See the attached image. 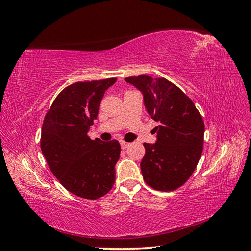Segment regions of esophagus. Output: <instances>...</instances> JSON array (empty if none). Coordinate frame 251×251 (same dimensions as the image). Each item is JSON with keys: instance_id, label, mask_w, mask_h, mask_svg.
<instances>
[{"instance_id": "34e87169", "label": "esophagus", "mask_w": 251, "mask_h": 251, "mask_svg": "<svg viewBox=\"0 0 251 251\" xmlns=\"http://www.w3.org/2000/svg\"><path fill=\"white\" fill-rule=\"evenodd\" d=\"M120 144H121L122 149H126L128 146H129V143L124 142V141H121V142H120Z\"/></svg>"}]
</instances>
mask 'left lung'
<instances>
[{"label":"left lung","instance_id":"1","mask_svg":"<svg viewBox=\"0 0 251 251\" xmlns=\"http://www.w3.org/2000/svg\"><path fill=\"white\" fill-rule=\"evenodd\" d=\"M141 91L150 116L159 123L154 144L144 143L141 162L144 181L160 191L180 187L195 171L203 151L204 122L195 104L166 78L149 75L126 77Z\"/></svg>","mask_w":251,"mask_h":251}]
</instances>
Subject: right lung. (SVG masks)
Returning a JSON list of instances; mask_svg holds the SVG:
<instances>
[{
	"mask_svg": "<svg viewBox=\"0 0 251 251\" xmlns=\"http://www.w3.org/2000/svg\"><path fill=\"white\" fill-rule=\"evenodd\" d=\"M117 77L77 82L63 89L44 119L41 149L50 170L74 195L96 200L109 192L116 181L121 146L112 140H90L105 91Z\"/></svg>",
	"mask_w": 251,
	"mask_h": 251,
	"instance_id": "obj_1",
	"label": "right lung"
}]
</instances>
